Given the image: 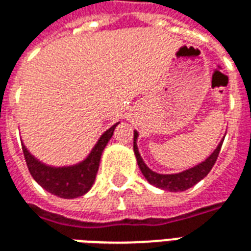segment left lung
<instances>
[{"label":"left lung","instance_id":"left-lung-1","mask_svg":"<svg viewBox=\"0 0 251 251\" xmlns=\"http://www.w3.org/2000/svg\"><path fill=\"white\" fill-rule=\"evenodd\" d=\"M137 136H138V134H137L136 131V133H134V145H133V149H134V153H136L137 163H138V167L141 169L142 175L145 176V179H147L151 184L156 185L158 188L172 191V192L185 191V189L191 188V187L196 184V183H199L203 177H205V176L208 175V172L212 169L214 164L216 163V158L219 156L222 144H223V141H222L215 149V152L212 153L210 157L207 158L205 161H203L201 164H199V165L194 167V168L188 169V171H184V172H181V174L160 175L151 171V169L145 165V163L142 161L141 156H140V153H138V148H137L136 145Z\"/></svg>","mask_w":251,"mask_h":251}]
</instances>
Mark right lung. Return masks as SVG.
I'll list each match as a JSON object with an SVG mask.
<instances>
[{
    "mask_svg": "<svg viewBox=\"0 0 251 251\" xmlns=\"http://www.w3.org/2000/svg\"><path fill=\"white\" fill-rule=\"evenodd\" d=\"M115 126L117 125L111 126L109 130L104 131L83 163L67 168L47 167L40 161H37L23 145V153L32 177L46 191L51 192L52 195H56L59 198L74 199L84 195L94 184L99 168L100 156L114 133Z\"/></svg>",
    "mask_w": 251,
    "mask_h": 251,
    "instance_id": "obj_1",
    "label": "right lung"
}]
</instances>
